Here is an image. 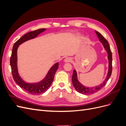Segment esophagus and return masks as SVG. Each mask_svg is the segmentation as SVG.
I'll list each match as a JSON object with an SVG mask.
<instances>
[{
	"instance_id": "34e87169",
	"label": "esophagus",
	"mask_w": 126,
	"mask_h": 126,
	"mask_svg": "<svg viewBox=\"0 0 126 126\" xmlns=\"http://www.w3.org/2000/svg\"><path fill=\"white\" fill-rule=\"evenodd\" d=\"M71 58H70V57H67V58H66L65 59H64V62L65 63H69V62H71Z\"/></svg>"
}]
</instances>
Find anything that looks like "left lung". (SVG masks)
Listing matches in <instances>:
<instances>
[{
    "instance_id": "1",
    "label": "left lung",
    "mask_w": 126,
    "mask_h": 126,
    "mask_svg": "<svg viewBox=\"0 0 126 126\" xmlns=\"http://www.w3.org/2000/svg\"><path fill=\"white\" fill-rule=\"evenodd\" d=\"M96 35H97L99 41L102 44L106 52L108 54V73L104 81H103L101 84L94 87H87L83 85L81 82H80L79 80L78 79V76L77 71L75 69L73 71V75L72 77V83L76 91L78 93L83 94H90L97 92L100 90L102 87H104L106 84L107 82L108 81L112 72V52L110 50V48L108 42L107 41L105 38L102 36L101 33L99 32L95 31Z\"/></svg>"
}]
</instances>
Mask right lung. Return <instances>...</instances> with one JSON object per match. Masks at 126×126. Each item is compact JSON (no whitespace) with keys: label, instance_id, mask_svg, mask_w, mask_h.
<instances>
[{"label":"right lung","instance_id":"right-lung-1","mask_svg":"<svg viewBox=\"0 0 126 126\" xmlns=\"http://www.w3.org/2000/svg\"><path fill=\"white\" fill-rule=\"evenodd\" d=\"M46 29L45 28L37 29L27 33L22 36L14 45L10 60L11 72L14 81L26 92L34 95L41 94L48 89L54 80L55 73L59 67V63H55L48 70L45 77L40 81L35 83L27 82L22 79L19 74L17 67V50L19 45L25 41L35 38Z\"/></svg>","mask_w":126,"mask_h":126}]
</instances>
